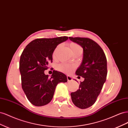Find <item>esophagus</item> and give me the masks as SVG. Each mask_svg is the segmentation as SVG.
<instances>
[{
  "instance_id": "esophagus-1",
  "label": "esophagus",
  "mask_w": 128,
  "mask_h": 128,
  "mask_svg": "<svg viewBox=\"0 0 128 128\" xmlns=\"http://www.w3.org/2000/svg\"><path fill=\"white\" fill-rule=\"evenodd\" d=\"M67 80L68 81H72V77L71 76H67Z\"/></svg>"
}]
</instances>
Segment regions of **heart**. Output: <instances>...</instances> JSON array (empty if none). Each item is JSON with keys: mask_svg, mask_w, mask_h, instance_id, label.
I'll use <instances>...</instances> for the list:
<instances>
[{"mask_svg": "<svg viewBox=\"0 0 128 128\" xmlns=\"http://www.w3.org/2000/svg\"><path fill=\"white\" fill-rule=\"evenodd\" d=\"M60 45H59L56 46V48L54 51L53 54V57L54 59H55L56 56L57 52L59 50V48H60ZM70 46V48L72 50V53L75 52L78 50H82V48L80 46L76 43H74V42H71L69 45ZM76 66L74 64H66V63H62L60 64H59L56 67V69L58 70L60 72H65V73H71L74 70Z\"/></svg>", "mask_w": 128, "mask_h": 128, "instance_id": "b5f03b06", "label": "heart"}]
</instances>
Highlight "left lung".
<instances>
[{"label": "left lung", "mask_w": 128, "mask_h": 128, "mask_svg": "<svg viewBox=\"0 0 128 128\" xmlns=\"http://www.w3.org/2000/svg\"><path fill=\"white\" fill-rule=\"evenodd\" d=\"M83 48V59L75 74L84 78L79 89L72 92V100L80 109L92 106L101 92L107 74V59L102 48L88 38L69 37Z\"/></svg>", "instance_id": "1"}]
</instances>
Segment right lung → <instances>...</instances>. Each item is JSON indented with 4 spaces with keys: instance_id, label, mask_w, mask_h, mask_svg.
Instances as JSON below:
<instances>
[{
    "instance_id": "right-lung-1",
    "label": "right lung",
    "mask_w": 128,
    "mask_h": 128,
    "mask_svg": "<svg viewBox=\"0 0 128 128\" xmlns=\"http://www.w3.org/2000/svg\"><path fill=\"white\" fill-rule=\"evenodd\" d=\"M66 36L53 38H38L27 45L20 57L19 69L23 90L34 106H42L53 98L58 83L67 82L62 72L54 70L51 78L45 75L48 64L52 62V55L56 46L66 41Z\"/></svg>"
}]
</instances>
